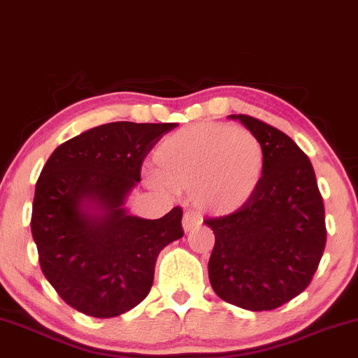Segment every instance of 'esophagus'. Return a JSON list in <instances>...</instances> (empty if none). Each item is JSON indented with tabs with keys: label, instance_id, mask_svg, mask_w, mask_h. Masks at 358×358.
Masks as SVG:
<instances>
[{
	"label": "esophagus",
	"instance_id": "obj_1",
	"mask_svg": "<svg viewBox=\"0 0 358 358\" xmlns=\"http://www.w3.org/2000/svg\"><path fill=\"white\" fill-rule=\"evenodd\" d=\"M182 225H183L185 232H190V231H193V229L199 227V225H202V217H200L199 213L187 212L182 219Z\"/></svg>",
	"mask_w": 358,
	"mask_h": 358
}]
</instances>
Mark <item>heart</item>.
Here are the masks:
<instances>
[{
    "instance_id": "b5f03b06",
    "label": "heart",
    "mask_w": 358,
    "mask_h": 358,
    "mask_svg": "<svg viewBox=\"0 0 358 358\" xmlns=\"http://www.w3.org/2000/svg\"><path fill=\"white\" fill-rule=\"evenodd\" d=\"M155 185L190 193L200 210L227 215L249 203L264 173V148L252 133L222 122L176 131L155 151Z\"/></svg>"
}]
</instances>
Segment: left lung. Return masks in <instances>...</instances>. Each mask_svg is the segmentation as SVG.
Here are the masks:
<instances>
[{
  "label": "left lung",
  "instance_id": "obj_1",
  "mask_svg": "<svg viewBox=\"0 0 358 358\" xmlns=\"http://www.w3.org/2000/svg\"><path fill=\"white\" fill-rule=\"evenodd\" d=\"M261 141L264 173L241 210L205 224L215 234L208 279L217 296L249 311L285 305L306 289L322 259L323 200L308 156L287 134L231 114Z\"/></svg>",
  "mask_w": 358,
  "mask_h": 358
}]
</instances>
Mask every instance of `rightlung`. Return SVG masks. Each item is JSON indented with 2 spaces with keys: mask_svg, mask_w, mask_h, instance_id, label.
I'll list each match as a JSON object with an SVG mask.
<instances>
[{
  "mask_svg": "<svg viewBox=\"0 0 358 358\" xmlns=\"http://www.w3.org/2000/svg\"><path fill=\"white\" fill-rule=\"evenodd\" d=\"M175 126L109 122L65 141L45 163L31 236L45 278L80 313L113 318L133 310L153 286L158 254L183 237L180 207L156 220L126 208L143 159Z\"/></svg>",
  "mask_w": 358,
  "mask_h": 358,
  "instance_id": "add662e5",
  "label": "right lung"
}]
</instances>
